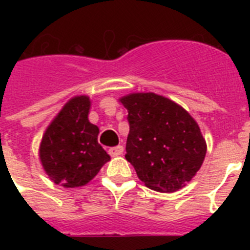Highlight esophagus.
<instances>
[{"mask_svg": "<svg viewBox=\"0 0 250 250\" xmlns=\"http://www.w3.org/2000/svg\"><path fill=\"white\" fill-rule=\"evenodd\" d=\"M124 152V147L121 146V145H118V146H115V147H110L109 149V154L111 156H120L121 154Z\"/></svg>", "mask_w": 250, "mask_h": 250, "instance_id": "1", "label": "esophagus"}]
</instances>
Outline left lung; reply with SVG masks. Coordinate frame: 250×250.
<instances>
[{"label":"left lung","mask_w":250,"mask_h":250,"mask_svg":"<svg viewBox=\"0 0 250 250\" xmlns=\"http://www.w3.org/2000/svg\"><path fill=\"white\" fill-rule=\"evenodd\" d=\"M120 103L129 112L125 158L139 179L161 193L185 187L207 154L196 121L182 106L154 92L126 95Z\"/></svg>","instance_id":"1"}]
</instances>
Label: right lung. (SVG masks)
Listing matches in <instances>:
<instances>
[{"mask_svg":"<svg viewBox=\"0 0 250 250\" xmlns=\"http://www.w3.org/2000/svg\"><path fill=\"white\" fill-rule=\"evenodd\" d=\"M89 96H75L48 125L40 144V160L48 178L65 188L83 187L110 155L98 143L99 127L87 119Z\"/></svg>","mask_w":250,"mask_h":250,"instance_id":"1","label":"right lung"}]
</instances>
